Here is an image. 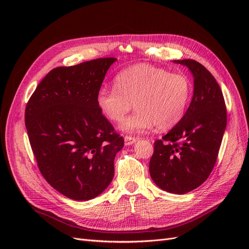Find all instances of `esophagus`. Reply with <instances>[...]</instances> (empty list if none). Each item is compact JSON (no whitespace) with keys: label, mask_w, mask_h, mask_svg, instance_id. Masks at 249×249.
<instances>
[{"label":"esophagus","mask_w":249,"mask_h":249,"mask_svg":"<svg viewBox=\"0 0 249 249\" xmlns=\"http://www.w3.org/2000/svg\"><path fill=\"white\" fill-rule=\"evenodd\" d=\"M136 141H137V139L135 137H131V136H125L124 137V144L127 145V146L134 144V143Z\"/></svg>","instance_id":"34e87169"}]
</instances>
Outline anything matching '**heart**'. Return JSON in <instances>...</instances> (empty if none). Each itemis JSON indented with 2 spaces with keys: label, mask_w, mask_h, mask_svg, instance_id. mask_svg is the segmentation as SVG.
I'll list each match as a JSON object with an SVG mask.
<instances>
[{
  "label": "heart",
  "mask_w": 249,
  "mask_h": 249,
  "mask_svg": "<svg viewBox=\"0 0 249 249\" xmlns=\"http://www.w3.org/2000/svg\"><path fill=\"white\" fill-rule=\"evenodd\" d=\"M115 87L103 86L96 94L102 114L113 123H119L132 108L136 112L119 125L126 133H142L154 125L169 130L185 115L192 86L183 73L150 64H137L119 72Z\"/></svg>",
  "instance_id": "1"
}]
</instances>
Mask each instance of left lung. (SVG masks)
Instances as JSON below:
<instances>
[{
    "mask_svg": "<svg viewBox=\"0 0 249 249\" xmlns=\"http://www.w3.org/2000/svg\"><path fill=\"white\" fill-rule=\"evenodd\" d=\"M192 73L193 96L180 122L155 141L149 175L170 193L185 194L209 178L227 127V108L221 89L205 66L195 60H175Z\"/></svg>",
    "mask_w": 249,
    "mask_h": 249,
    "instance_id": "obj_1",
    "label": "left lung"
}]
</instances>
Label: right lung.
Wrapping results in <instances>:
<instances>
[{
  "instance_id": "1",
  "label": "right lung",
  "mask_w": 249,
  "mask_h": 249,
  "mask_svg": "<svg viewBox=\"0 0 249 249\" xmlns=\"http://www.w3.org/2000/svg\"><path fill=\"white\" fill-rule=\"evenodd\" d=\"M116 58L56 67L27 104L25 122L37 165L47 182L73 200L92 199L114 176L124 138L105 117L96 94Z\"/></svg>"
}]
</instances>
